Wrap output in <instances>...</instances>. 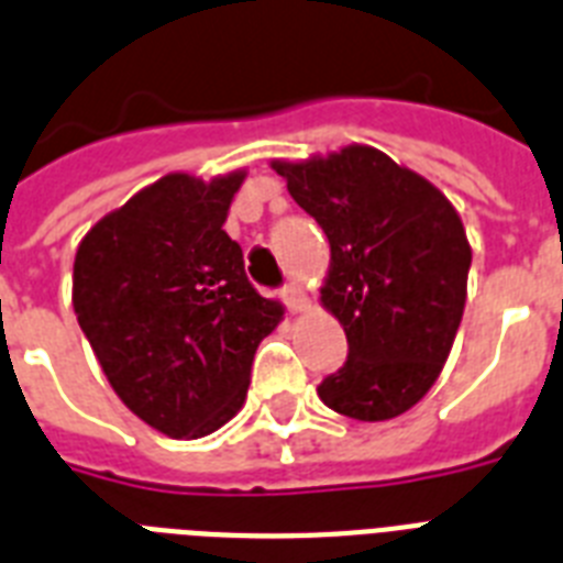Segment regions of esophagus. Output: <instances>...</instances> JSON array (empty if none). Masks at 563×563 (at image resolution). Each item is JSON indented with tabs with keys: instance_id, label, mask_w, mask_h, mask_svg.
I'll return each mask as SVG.
<instances>
[{
	"instance_id": "1",
	"label": "esophagus",
	"mask_w": 563,
	"mask_h": 563,
	"mask_svg": "<svg viewBox=\"0 0 563 563\" xmlns=\"http://www.w3.org/2000/svg\"><path fill=\"white\" fill-rule=\"evenodd\" d=\"M280 297H283V303H286V309H289V312H300V309H306V295H303V289L297 286V283L283 286Z\"/></svg>"
}]
</instances>
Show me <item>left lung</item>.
<instances>
[{
  "mask_svg": "<svg viewBox=\"0 0 563 563\" xmlns=\"http://www.w3.org/2000/svg\"><path fill=\"white\" fill-rule=\"evenodd\" d=\"M272 167L332 251L321 303L350 353L318 396L358 422L405 413L433 387L463 321L472 245L460 213L428 178L361 144Z\"/></svg>",
  "mask_w": 563,
  "mask_h": 563,
  "instance_id": "8db88e82",
  "label": "left lung"
}]
</instances>
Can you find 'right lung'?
<instances>
[{
	"label": "right lung",
	"mask_w": 563,
	"mask_h": 563,
	"mask_svg": "<svg viewBox=\"0 0 563 563\" xmlns=\"http://www.w3.org/2000/svg\"><path fill=\"white\" fill-rule=\"evenodd\" d=\"M245 173H170L84 236L71 303L112 390L173 440L234 419L260 341L283 318L222 231Z\"/></svg>",
	"instance_id": "add662e5"
}]
</instances>
